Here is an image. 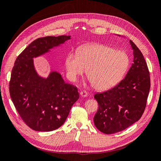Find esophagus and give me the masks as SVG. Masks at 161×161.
Returning <instances> with one entry per match:
<instances>
[{
  "label": "esophagus",
  "instance_id": "esophagus-1",
  "mask_svg": "<svg viewBox=\"0 0 161 161\" xmlns=\"http://www.w3.org/2000/svg\"><path fill=\"white\" fill-rule=\"evenodd\" d=\"M88 95V92H87L86 91L83 90V91H80V96L82 97H86Z\"/></svg>",
  "mask_w": 161,
  "mask_h": 161
}]
</instances>
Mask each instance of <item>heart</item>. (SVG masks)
<instances>
[{"mask_svg":"<svg viewBox=\"0 0 161 161\" xmlns=\"http://www.w3.org/2000/svg\"><path fill=\"white\" fill-rule=\"evenodd\" d=\"M130 64L127 53L116 50L101 43H93L82 47L76 52L68 53L65 67L69 80L76 81L87 70L94 88L106 91L113 88L122 80Z\"/></svg>","mask_w":161,"mask_h":161,"instance_id":"b5f03b06","label":"heart"}]
</instances>
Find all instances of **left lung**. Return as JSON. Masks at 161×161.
<instances>
[{
  "mask_svg": "<svg viewBox=\"0 0 161 161\" xmlns=\"http://www.w3.org/2000/svg\"><path fill=\"white\" fill-rule=\"evenodd\" d=\"M130 43L134 63L125 77L114 88L94 95L99 105L94 124L106 134L119 132L138 121L147 105L150 87L149 70L142 52L132 41Z\"/></svg>",
  "mask_w": 161,
  "mask_h": 161,
  "instance_id": "left-lung-1",
  "label": "left lung"
}]
</instances>
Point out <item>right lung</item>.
I'll list each match as a JSON object with an SVG mask.
<instances>
[{
    "mask_svg": "<svg viewBox=\"0 0 161 161\" xmlns=\"http://www.w3.org/2000/svg\"><path fill=\"white\" fill-rule=\"evenodd\" d=\"M70 39V36L36 39L14 62L9 92L21 119L33 130L50 131L60 128L79 99L77 87L65 83L60 73L53 71L44 79L37 75L33 65V58Z\"/></svg>",
    "mask_w": 161,
    "mask_h": 161,
    "instance_id": "1",
    "label": "right lung"
}]
</instances>
